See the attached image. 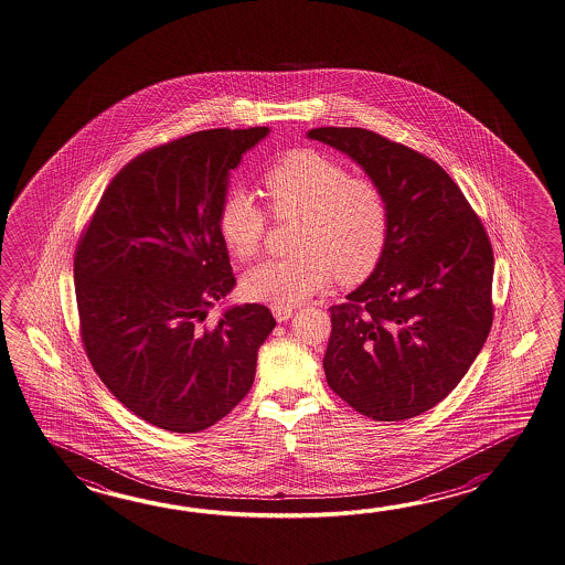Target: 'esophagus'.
<instances>
[{
	"mask_svg": "<svg viewBox=\"0 0 565 565\" xmlns=\"http://www.w3.org/2000/svg\"><path fill=\"white\" fill-rule=\"evenodd\" d=\"M273 312H275V319H277L278 323H285L295 315L292 309H273Z\"/></svg>",
	"mask_w": 565,
	"mask_h": 565,
	"instance_id": "esophagus-1",
	"label": "esophagus"
}]
</instances>
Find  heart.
I'll return each instance as SVG.
<instances>
[{"instance_id": "b5f03b06", "label": "heart", "mask_w": 565, "mask_h": 565, "mask_svg": "<svg viewBox=\"0 0 565 565\" xmlns=\"http://www.w3.org/2000/svg\"><path fill=\"white\" fill-rule=\"evenodd\" d=\"M275 217H302L292 260H265L242 278V295L273 309H292L331 285L360 282L380 263L390 232L382 190L353 178L343 163L315 149L280 159L265 175ZM266 212L253 193L232 190L220 204L217 232L238 260H250L265 238Z\"/></svg>"}]
</instances>
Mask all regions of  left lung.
I'll use <instances>...</instances> for the list:
<instances>
[{"label": "left lung", "instance_id": "left-lung-1", "mask_svg": "<svg viewBox=\"0 0 565 565\" xmlns=\"http://www.w3.org/2000/svg\"><path fill=\"white\" fill-rule=\"evenodd\" d=\"M309 139L351 157L390 210L370 278L333 305L327 384L363 416L402 422L443 402L492 324V248L465 193L430 157L360 127Z\"/></svg>", "mask_w": 565, "mask_h": 565}]
</instances>
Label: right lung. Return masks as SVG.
I'll return each instance as SVG.
<instances>
[{
  "label": "right lung",
  "mask_w": 565,
  "mask_h": 565,
  "mask_svg": "<svg viewBox=\"0 0 565 565\" xmlns=\"http://www.w3.org/2000/svg\"><path fill=\"white\" fill-rule=\"evenodd\" d=\"M270 132L210 129L135 157L108 183L74 253L86 355L108 392L169 433H202L250 392L275 329L265 305H234L217 232L230 171Z\"/></svg>",
  "instance_id": "right-lung-1"
}]
</instances>
